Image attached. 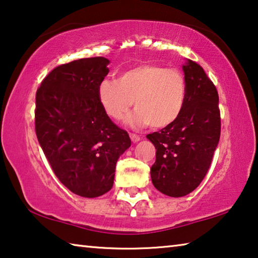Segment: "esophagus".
I'll return each mask as SVG.
<instances>
[{"mask_svg": "<svg viewBox=\"0 0 258 258\" xmlns=\"http://www.w3.org/2000/svg\"><path fill=\"white\" fill-rule=\"evenodd\" d=\"M130 138H131V140H132V142H134V143H137L140 141V140H141V137L135 133H130Z\"/></svg>", "mask_w": 258, "mask_h": 258, "instance_id": "34e87169", "label": "esophagus"}]
</instances>
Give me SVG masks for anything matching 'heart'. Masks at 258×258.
<instances>
[{
  "label": "heart",
  "mask_w": 258,
  "mask_h": 258,
  "mask_svg": "<svg viewBox=\"0 0 258 258\" xmlns=\"http://www.w3.org/2000/svg\"><path fill=\"white\" fill-rule=\"evenodd\" d=\"M104 113L121 120L134 103L133 126L163 128L175 123L185 106L186 83L183 74L160 64L143 63L120 74L117 81L103 80L97 90Z\"/></svg>",
  "instance_id": "1"
}]
</instances>
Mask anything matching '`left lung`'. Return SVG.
<instances>
[{
	"label": "left lung",
	"instance_id": "8db88e82",
	"mask_svg": "<svg viewBox=\"0 0 258 258\" xmlns=\"http://www.w3.org/2000/svg\"><path fill=\"white\" fill-rule=\"evenodd\" d=\"M185 106L175 123L147 135L156 148L152 184L161 194L178 198L194 191L208 172L221 134L218 94L197 62L183 64Z\"/></svg>",
	"mask_w": 258,
	"mask_h": 258
}]
</instances>
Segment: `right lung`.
I'll return each mask as SVG.
<instances>
[{
    "label": "right lung",
    "mask_w": 258,
    "mask_h": 258,
    "mask_svg": "<svg viewBox=\"0 0 258 258\" xmlns=\"http://www.w3.org/2000/svg\"><path fill=\"white\" fill-rule=\"evenodd\" d=\"M109 62L95 56L61 64L36 92L35 130L42 150L59 181L84 198L111 189L117 160L131 147L127 132L112 123L98 100Z\"/></svg>",
    "instance_id": "1"
}]
</instances>
